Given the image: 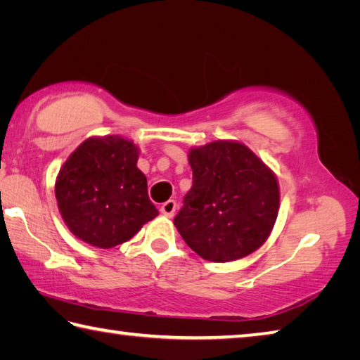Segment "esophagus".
I'll use <instances>...</instances> for the list:
<instances>
[{
  "mask_svg": "<svg viewBox=\"0 0 360 360\" xmlns=\"http://www.w3.org/2000/svg\"><path fill=\"white\" fill-rule=\"evenodd\" d=\"M174 211H176V202L174 200H168V202L163 203L160 206V212L163 216L167 217H173L174 216Z\"/></svg>",
  "mask_w": 360,
  "mask_h": 360,
  "instance_id": "34e87169",
  "label": "esophagus"
}]
</instances>
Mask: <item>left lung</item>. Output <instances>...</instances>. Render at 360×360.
I'll return each instance as SVG.
<instances>
[{"mask_svg": "<svg viewBox=\"0 0 360 360\" xmlns=\"http://www.w3.org/2000/svg\"><path fill=\"white\" fill-rule=\"evenodd\" d=\"M193 182L176 229L211 262L246 257L270 236L279 211L275 173L238 141H212L188 152Z\"/></svg>", "mask_w": 360, "mask_h": 360, "instance_id": "8db88e82", "label": "left lung"}]
</instances>
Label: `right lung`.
I'll return each mask as SVG.
<instances>
[{
    "label": "right lung",
    "mask_w": 360,
    "mask_h": 360,
    "mask_svg": "<svg viewBox=\"0 0 360 360\" xmlns=\"http://www.w3.org/2000/svg\"><path fill=\"white\" fill-rule=\"evenodd\" d=\"M138 146L119 135L92 136L60 168L56 198L71 233L111 249L129 241L158 216L148 179L136 167Z\"/></svg>",
    "instance_id": "right-lung-1"
}]
</instances>
